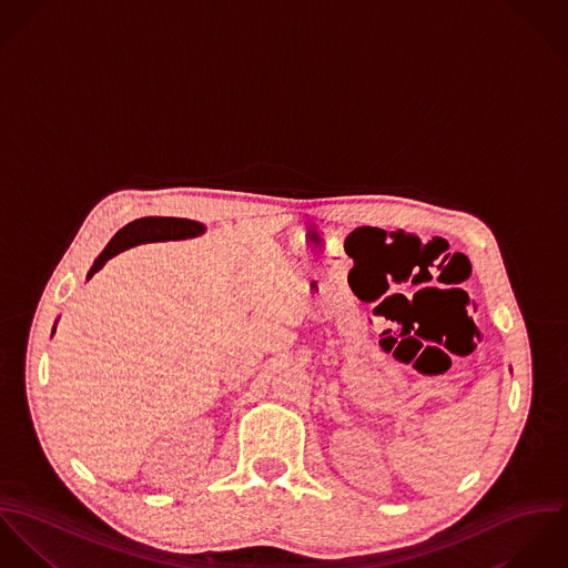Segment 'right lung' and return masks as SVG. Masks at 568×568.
Returning a JSON list of instances; mask_svg holds the SVG:
<instances>
[{"mask_svg":"<svg viewBox=\"0 0 568 568\" xmlns=\"http://www.w3.org/2000/svg\"><path fill=\"white\" fill-rule=\"evenodd\" d=\"M206 231L204 224L187 220V217H139L134 222L126 224L122 231L115 233V237L109 242V246L102 251V254L93 261L87 281L104 267L109 258L115 254L124 253L132 246L148 244V242H170V240H191L197 237ZM57 331V326H54ZM52 331V335H54Z\"/></svg>","mask_w":568,"mask_h":568,"instance_id":"obj_1","label":"right lung"}]
</instances>
